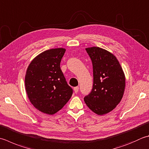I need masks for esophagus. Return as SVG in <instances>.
Masks as SVG:
<instances>
[{
  "label": "esophagus",
  "instance_id": "esophagus-1",
  "mask_svg": "<svg viewBox=\"0 0 149 149\" xmlns=\"http://www.w3.org/2000/svg\"><path fill=\"white\" fill-rule=\"evenodd\" d=\"M74 92L75 93H77L78 91H79V87L78 86H76V87H74Z\"/></svg>",
  "mask_w": 149,
  "mask_h": 149
}]
</instances>
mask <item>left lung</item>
Returning a JSON list of instances; mask_svg holds the SVG:
<instances>
[{
  "mask_svg": "<svg viewBox=\"0 0 149 149\" xmlns=\"http://www.w3.org/2000/svg\"><path fill=\"white\" fill-rule=\"evenodd\" d=\"M86 50L92 62L94 84L92 92L84 101L96 114H106L114 109L123 97L124 72L111 52L97 46L86 48Z\"/></svg>",
  "mask_w": 149,
  "mask_h": 149,
  "instance_id": "8db88e82",
  "label": "left lung"
}]
</instances>
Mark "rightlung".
I'll return each mask as SVG.
<instances>
[{"instance_id": "obj_1", "label": "right lung", "mask_w": 149, "mask_h": 149, "mask_svg": "<svg viewBox=\"0 0 149 149\" xmlns=\"http://www.w3.org/2000/svg\"><path fill=\"white\" fill-rule=\"evenodd\" d=\"M65 51L59 48L42 52L31 61L26 72L25 89L29 100L46 114L59 111L72 95L73 90L60 68Z\"/></svg>"}]
</instances>
